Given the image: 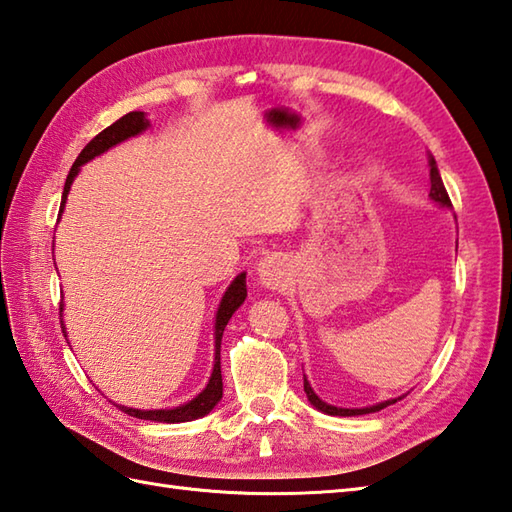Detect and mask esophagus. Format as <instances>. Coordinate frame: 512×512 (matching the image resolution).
Here are the masks:
<instances>
[{"label": "esophagus", "mask_w": 512, "mask_h": 512, "mask_svg": "<svg viewBox=\"0 0 512 512\" xmlns=\"http://www.w3.org/2000/svg\"><path fill=\"white\" fill-rule=\"evenodd\" d=\"M288 262L281 255H268L257 264L259 284L270 290L281 288L288 281Z\"/></svg>", "instance_id": "esophagus-1"}]
</instances>
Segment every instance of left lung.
Returning <instances> with one entry per match:
<instances>
[{
	"instance_id": "1",
	"label": "left lung",
	"mask_w": 512,
	"mask_h": 512,
	"mask_svg": "<svg viewBox=\"0 0 512 512\" xmlns=\"http://www.w3.org/2000/svg\"><path fill=\"white\" fill-rule=\"evenodd\" d=\"M429 180H431V191H429V198L440 204L442 209H451V200H449V193L447 189H444V182L440 178V171H438V165L436 160H433V156L429 154ZM303 391H306V396L310 400L312 407H317L321 413H328V416H343V418H350V416H365V413H376L380 409H385L389 405H394V402L402 400V396L398 398H391V400H383V402H376V405H369V407H361V409H345V407H336V405H330V402L321 400L317 394H314V389L310 385V380L303 376Z\"/></svg>"
}]
</instances>
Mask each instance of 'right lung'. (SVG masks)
Listing matches in <instances>:
<instances>
[{
	"mask_svg": "<svg viewBox=\"0 0 512 512\" xmlns=\"http://www.w3.org/2000/svg\"><path fill=\"white\" fill-rule=\"evenodd\" d=\"M147 127H151L149 118L145 112H129L123 118H118L116 123H112L107 129L99 136H94L88 145L83 147V151L79 154V158L74 160V165L68 173V180H65V187H63V195H61V209L59 213H63L65 209V202H68V193L74 178L79 176L81 167L85 162L94 160L96 156L105 154L107 149H112L116 145L125 143L127 138H134L138 134H143ZM246 299V273H239L231 284H228L226 292L222 295L220 306H217L215 312V325H213V336H215V361H213V372L209 383L200 391L198 396L191 398L189 402H184L180 407H173V409H134V407H125V405H116L121 411L129 413V416L140 418V420H151V422H191V420H198L206 413H211L213 407L217 402L222 400V369H220V347H222V334L228 319L233 317L235 310L242 306ZM61 312H63V303H61ZM63 325V321H61ZM63 332H65V325H63ZM68 336V334H65Z\"/></svg>",
	"mask_w": 512,
	"mask_h": 512,
	"instance_id": "add662e5",
	"label": "right lung"
}]
</instances>
